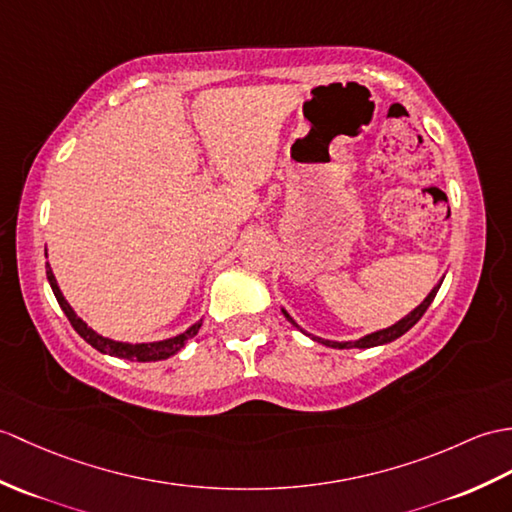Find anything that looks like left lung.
Here are the masks:
<instances>
[{"mask_svg":"<svg viewBox=\"0 0 512 512\" xmlns=\"http://www.w3.org/2000/svg\"><path fill=\"white\" fill-rule=\"evenodd\" d=\"M441 283L443 281H438V285H434V290L425 296L423 299V303L419 305V307H414V310L408 314V316H403L399 323H395V325H390V327H386V329H379V331H373V334H368V336H364V338H360V340H349V342H334V340H323V338H316V336H312V340H316V342H320V344H325V347H331V349H371V347H379V344H386V342H392V340H397L399 336H403L406 334V331L410 329V327H414L421 320V316L427 312V307L432 305V301H434V296H436V292H438V288H441ZM283 312V316L290 320V323L296 327V329H301L299 325L294 323V318L285 312V310H281ZM303 331V329H301ZM305 334V331H303ZM310 336V334H307Z\"/></svg>","mask_w":512,"mask_h":512,"instance_id":"8db88e82","label":"left lung"}]
</instances>
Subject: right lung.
Wrapping results in <instances>:
<instances>
[{
	"mask_svg": "<svg viewBox=\"0 0 512 512\" xmlns=\"http://www.w3.org/2000/svg\"><path fill=\"white\" fill-rule=\"evenodd\" d=\"M45 268H47L45 270L47 272V281H50L56 301H58V305H61V310L65 312V316L69 318L71 327H74L78 331V336L82 340H87L93 349H98L100 353H106V355H113V358L137 360V362L168 360L170 355L178 353V351L185 347V342L189 338H194L198 334V329L202 325V323H194L187 331H183V334H178V336L168 338V340H159V342H137V344H130V342H117V340H111V338H104V336L98 334V331H93L91 327H87V323L80 316H76V312L71 310V305L65 301L61 288H58V283H56V277H54L50 264H47Z\"/></svg>",
	"mask_w": 512,
	"mask_h": 512,
	"instance_id": "add662e5",
	"label": "right lung"
}]
</instances>
